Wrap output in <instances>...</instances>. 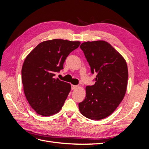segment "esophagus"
Returning a JSON list of instances; mask_svg holds the SVG:
<instances>
[{
  "label": "esophagus",
  "instance_id": "esophagus-1",
  "mask_svg": "<svg viewBox=\"0 0 149 149\" xmlns=\"http://www.w3.org/2000/svg\"><path fill=\"white\" fill-rule=\"evenodd\" d=\"M78 86H75V85H71V89L72 90H74V89H76L78 88Z\"/></svg>",
  "mask_w": 149,
  "mask_h": 149
}]
</instances>
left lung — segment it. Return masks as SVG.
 Here are the masks:
<instances>
[{"mask_svg": "<svg viewBox=\"0 0 149 149\" xmlns=\"http://www.w3.org/2000/svg\"><path fill=\"white\" fill-rule=\"evenodd\" d=\"M80 48L96 73L95 84L86 86L85 99L79 104L81 113L92 120L110 116L126 94L128 70L121 55L104 40L82 43Z\"/></svg>", "mask_w": 149, "mask_h": 149, "instance_id": "obj_1", "label": "left lung"}]
</instances>
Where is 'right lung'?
<instances>
[{"label": "right lung", "instance_id": "obj_1", "mask_svg": "<svg viewBox=\"0 0 149 149\" xmlns=\"http://www.w3.org/2000/svg\"><path fill=\"white\" fill-rule=\"evenodd\" d=\"M79 41L52 39L40 42L26 57L22 75L28 103L40 115L49 116L61 110L71 85L55 78L63 69L68 55L79 47Z\"/></svg>", "mask_w": 149, "mask_h": 149}]
</instances>
